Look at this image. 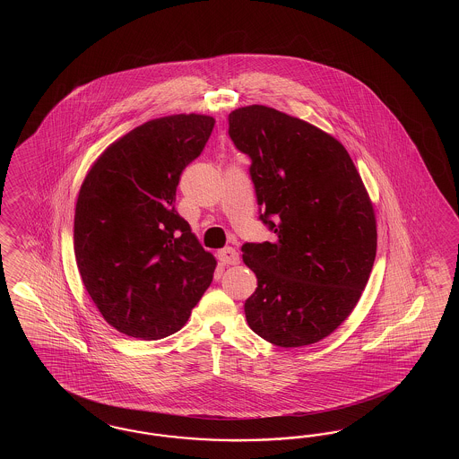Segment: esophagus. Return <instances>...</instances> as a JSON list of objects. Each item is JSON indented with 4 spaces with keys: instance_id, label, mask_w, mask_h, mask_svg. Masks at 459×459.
<instances>
[{
    "instance_id": "1",
    "label": "esophagus",
    "mask_w": 459,
    "mask_h": 459,
    "mask_svg": "<svg viewBox=\"0 0 459 459\" xmlns=\"http://www.w3.org/2000/svg\"><path fill=\"white\" fill-rule=\"evenodd\" d=\"M217 257H219L221 264L223 265H232L238 263V254H237V250L232 249V247H225V249L219 250Z\"/></svg>"
}]
</instances>
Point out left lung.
Listing matches in <instances>:
<instances>
[{
  "mask_svg": "<svg viewBox=\"0 0 459 459\" xmlns=\"http://www.w3.org/2000/svg\"><path fill=\"white\" fill-rule=\"evenodd\" d=\"M229 136L250 158L259 219L273 242H246L257 278L244 305L250 330L278 347H305L347 320L370 278L376 213L340 141L265 106L229 114Z\"/></svg>",
  "mask_w": 459,
  "mask_h": 459,
  "instance_id": "8db88e82",
  "label": "left lung"
}]
</instances>
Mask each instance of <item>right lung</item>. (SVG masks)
<instances>
[{
  "instance_id": "obj_1",
  "label": "right lung",
  "mask_w": 459,
  "mask_h": 459,
  "mask_svg": "<svg viewBox=\"0 0 459 459\" xmlns=\"http://www.w3.org/2000/svg\"><path fill=\"white\" fill-rule=\"evenodd\" d=\"M213 126L202 114L138 126L99 156L81 186L77 267L104 320L127 336L177 333L212 282L217 261L175 210V196Z\"/></svg>"
}]
</instances>
